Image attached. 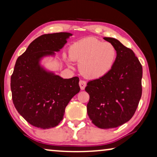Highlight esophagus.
Here are the masks:
<instances>
[{
	"label": "esophagus",
	"instance_id": "34e87169",
	"mask_svg": "<svg viewBox=\"0 0 157 157\" xmlns=\"http://www.w3.org/2000/svg\"><path fill=\"white\" fill-rule=\"evenodd\" d=\"M79 87H80V89L82 90H85L87 83H86V82L84 81V80H79Z\"/></svg>",
	"mask_w": 157,
	"mask_h": 157
}]
</instances>
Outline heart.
Returning a JSON list of instances; mask_svg holds the SVG:
<instances>
[{
	"label": "heart",
	"mask_w": 157,
	"mask_h": 157,
	"mask_svg": "<svg viewBox=\"0 0 157 157\" xmlns=\"http://www.w3.org/2000/svg\"><path fill=\"white\" fill-rule=\"evenodd\" d=\"M117 52L110 43H105L96 37H85L75 42L70 48V58L78 60L79 70L87 78L98 79L106 75L114 67Z\"/></svg>",
	"instance_id": "obj_1"
}]
</instances>
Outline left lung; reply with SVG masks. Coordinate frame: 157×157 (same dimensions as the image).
I'll list each match as a JSON object with an SVG mask.
<instances>
[{"instance_id":"8db88e82","label":"left lung","mask_w":157,"mask_h":157,"mask_svg":"<svg viewBox=\"0 0 157 157\" xmlns=\"http://www.w3.org/2000/svg\"><path fill=\"white\" fill-rule=\"evenodd\" d=\"M116 48L114 67L102 78L88 82L87 114L101 129H112L127 122L135 113L142 97V66L131 49L118 40L104 37Z\"/></svg>"}]
</instances>
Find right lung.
<instances>
[{
    "label": "right lung",
    "mask_w": 157,
    "mask_h": 157,
    "mask_svg": "<svg viewBox=\"0 0 157 157\" xmlns=\"http://www.w3.org/2000/svg\"><path fill=\"white\" fill-rule=\"evenodd\" d=\"M72 34H45L34 40L15 63L10 78L12 99L18 113L34 127H55L63 119L66 106L80 90L79 78L63 79L41 65L55 56Z\"/></svg>",
    "instance_id": "obj_1"
}]
</instances>
